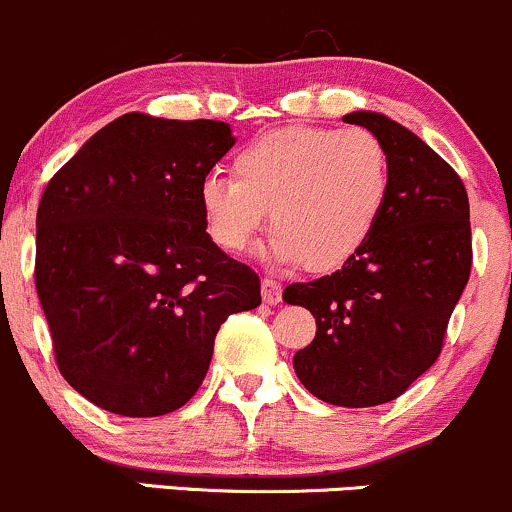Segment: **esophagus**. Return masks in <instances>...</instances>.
I'll use <instances>...</instances> for the list:
<instances>
[{"label":"esophagus","instance_id":"34e87169","mask_svg":"<svg viewBox=\"0 0 512 512\" xmlns=\"http://www.w3.org/2000/svg\"><path fill=\"white\" fill-rule=\"evenodd\" d=\"M261 297L266 304H278L283 300V285L273 278H263L261 280Z\"/></svg>","mask_w":512,"mask_h":512}]
</instances>
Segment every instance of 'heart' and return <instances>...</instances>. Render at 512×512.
I'll use <instances>...</instances> for the list:
<instances>
[{"instance_id": "b5f03b06", "label": "heart", "mask_w": 512, "mask_h": 512, "mask_svg": "<svg viewBox=\"0 0 512 512\" xmlns=\"http://www.w3.org/2000/svg\"><path fill=\"white\" fill-rule=\"evenodd\" d=\"M392 169L365 128L297 125L256 137L232 159V179L208 176L198 203L210 239L229 254L254 241L271 212L268 254L307 271L341 268L375 234Z\"/></svg>"}]
</instances>
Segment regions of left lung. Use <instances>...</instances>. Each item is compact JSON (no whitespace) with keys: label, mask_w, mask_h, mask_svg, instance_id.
I'll use <instances>...</instances> for the list:
<instances>
[{"label":"left lung","mask_w":512,"mask_h":512,"mask_svg":"<svg viewBox=\"0 0 512 512\" xmlns=\"http://www.w3.org/2000/svg\"><path fill=\"white\" fill-rule=\"evenodd\" d=\"M343 120L387 149V208L341 271L287 285L283 300L317 319L314 341L292 358L300 382L326 404L365 409L404 394L438 360L472 271V227L462 179L421 137L382 113Z\"/></svg>","instance_id":"8db88e82"}]
</instances>
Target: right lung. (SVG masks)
<instances>
[{
    "label": "right lung",
    "mask_w": 512,
    "mask_h": 512,
    "mask_svg": "<svg viewBox=\"0 0 512 512\" xmlns=\"http://www.w3.org/2000/svg\"><path fill=\"white\" fill-rule=\"evenodd\" d=\"M220 120L125 113L50 179L36 217V290L57 367L118 416L181 409L229 314L261 280L205 232L198 191L232 149Z\"/></svg>",
    "instance_id": "1"
}]
</instances>
